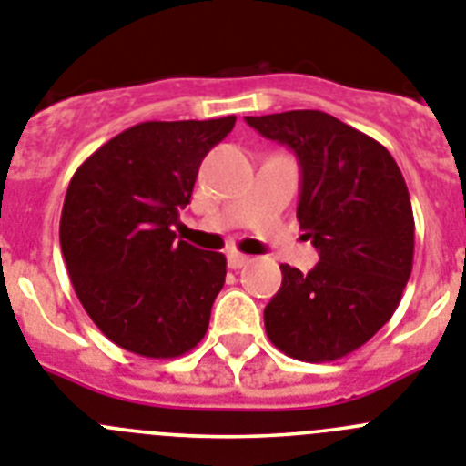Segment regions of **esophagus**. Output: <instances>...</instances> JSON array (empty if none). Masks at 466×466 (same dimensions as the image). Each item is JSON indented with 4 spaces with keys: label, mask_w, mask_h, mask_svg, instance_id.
<instances>
[{
    "label": "esophagus",
    "mask_w": 466,
    "mask_h": 466,
    "mask_svg": "<svg viewBox=\"0 0 466 466\" xmlns=\"http://www.w3.org/2000/svg\"><path fill=\"white\" fill-rule=\"evenodd\" d=\"M248 255L238 253V250H229L228 253V264L232 267V269H241V267H246L248 264Z\"/></svg>",
    "instance_id": "1"
}]
</instances>
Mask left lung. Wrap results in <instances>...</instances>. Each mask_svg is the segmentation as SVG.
Here are the masks:
<instances>
[{
  "mask_svg": "<svg viewBox=\"0 0 466 466\" xmlns=\"http://www.w3.org/2000/svg\"><path fill=\"white\" fill-rule=\"evenodd\" d=\"M246 123L297 155V220L320 255L309 274L280 264L283 283L264 309L267 337L301 362H332L364 346L400 306L416 238L409 187L388 148L329 113Z\"/></svg>",
  "mask_w": 466,
  "mask_h": 466,
  "instance_id": "left-lung-1",
  "label": "left lung"
}]
</instances>
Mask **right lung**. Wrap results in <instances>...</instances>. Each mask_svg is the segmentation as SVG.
Instances as JSON below:
<instances>
[{
  "mask_svg": "<svg viewBox=\"0 0 466 466\" xmlns=\"http://www.w3.org/2000/svg\"><path fill=\"white\" fill-rule=\"evenodd\" d=\"M237 118L139 123L102 146L66 187L60 246L104 337L144 358H178L207 334L228 259L176 238L197 171Z\"/></svg>",
  "mask_w": 466,
  "mask_h": 466,
  "instance_id": "obj_1",
  "label": "right lung"
}]
</instances>
